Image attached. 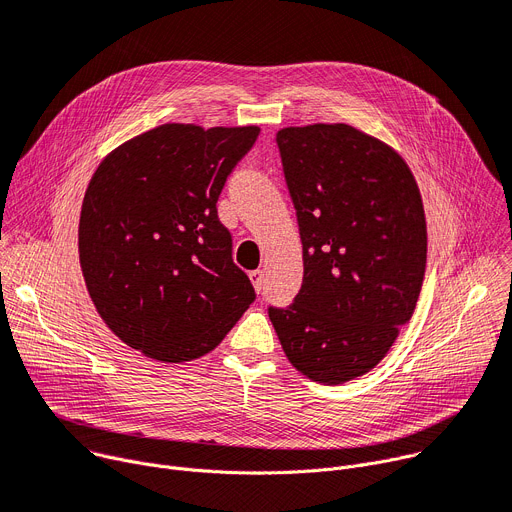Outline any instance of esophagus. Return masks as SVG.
Listing matches in <instances>:
<instances>
[{"instance_id": "1", "label": "esophagus", "mask_w": 512, "mask_h": 512, "mask_svg": "<svg viewBox=\"0 0 512 512\" xmlns=\"http://www.w3.org/2000/svg\"><path fill=\"white\" fill-rule=\"evenodd\" d=\"M249 277L253 282V288L257 290V294L263 292V284H265V273L261 269H255V271H249Z\"/></svg>"}]
</instances>
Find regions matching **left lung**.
<instances>
[{
    "label": "left lung",
    "mask_w": 512,
    "mask_h": 512,
    "mask_svg": "<svg viewBox=\"0 0 512 512\" xmlns=\"http://www.w3.org/2000/svg\"><path fill=\"white\" fill-rule=\"evenodd\" d=\"M275 143L304 277L269 320L306 378L343 384L384 359L414 312L427 267L421 192L394 149L353 126H290Z\"/></svg>",
    "instance_id": "8db88e82"
}]
</instances>
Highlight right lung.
<instances>
[{"label": "right lung", "instance_id": "obj_1", "mask_svg": "<svg viewBox=\"0 0 512 512\" xmlns=\"http://www.w3.org/2000/svg\"><path fill=\"white\" fill-rule=\"evenodd\" d=\"M257 126L163 124L112 151L79 218L87 292L110 331L151 359L212 351L255 300L216 202Z\"/></svg>", "mask_w": 512, "mask_h": 512}]
</instances>
